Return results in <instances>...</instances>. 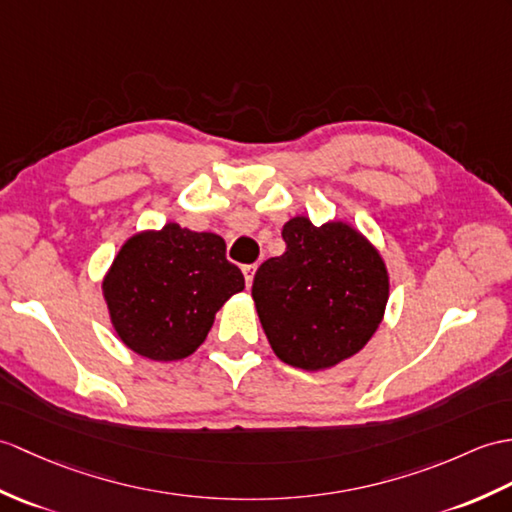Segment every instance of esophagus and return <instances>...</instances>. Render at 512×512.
<instances>
[{
  "label": "esophagus",
  "mask_w": 512,
  "mask_h": 512,
  "mask_svg": "<svg viewBox=\"0 0 512 512\" xmlns=\"http://www.w3.org/2000/svg\"><path fill=\"white\" fill-rule=\"evenodd\" d=\"M255 270H257V266H255V264H248V266H242V272H244V279H246V288H251V285H253V277H255Z\"/></svg>",
  "instance_id": "obj_1"
}]
</instances>
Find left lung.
Returning <instances> with one entry per match:
<instances>
[{"label":"left lung","instance_id":"1","mask_svg":"<svg viewBox=\"0 0 512 512\" xmlns=\"http://www.w3.org/2000/svg\"><path fill=\"white\" fill-rule=\"evenodd\" d=\"M285 253L253 279V299L272 351L285 364L320 371L351 358L377 331L388 301L382 257L344 222L283 227Z\"/></svg>","mask_w":512,"mask_h":512}]
</instances>
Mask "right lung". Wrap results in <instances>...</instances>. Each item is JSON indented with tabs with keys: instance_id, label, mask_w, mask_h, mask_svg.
Returning <instances> with one entry per match:
<instances>
[{
	"instance_id": "obj_1",
	"label": "right lung",
	"mask_w": 512,
	"mask_h": 512,
	"mask_svg": "<svg viewBox=\"0 0 512 512\" xmlns=\"http://www.w3.org/2000/svg\"><path fill=\"white\" fill-rule=\"evenodd\" d=\"M117 336L157 362L183 360L205 342L213 316L244 290L242 270L216 233L178 224L130 237L102 283Z\"/></svg>"
}]
</instances>
